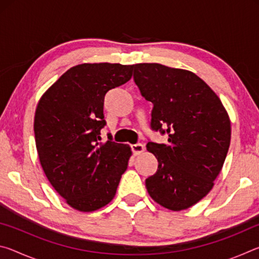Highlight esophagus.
Listing matches in <instances>:
<instances>
[{"label": "esophagus", "mask_w": 259, "mask_h": 259, "mask_svg": "<svg viewBox=\"0 0 259 259\" xmlns=\"http://www.w3.org/2000/svg\"><path fill=\"white\" fill-rule=\"evenodd\" d=\"M144 150H145V147H144L143 144H134V145H131V151H133L134 155H139L142 154V153L144 152Z\"/></svg>", "instance_id": "1"}]
</instances>
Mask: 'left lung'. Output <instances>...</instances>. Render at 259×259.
Masks as SVG:
<instances>
[{
  "label": "left lung",
  "instance_id": "1",
  "mask_svg": "<svg viewBox=\"0 0 259 259\" xmlns=\"http://www.w3.org/2000/svg\"><path fill=\"white\" fill-rule=\"evenodd\" d=\"M134 80L153 104L151 128L168 143H147L157 170L146 179L151 198L172 211L198 203L221 172L231 142V121L207 83L186 69L161 64L133 65Z\"/></svg>",
  "mask_w": 259,
  "mask_h": 259
}]
</instances>
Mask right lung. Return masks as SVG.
<instances>
[{"label": "right lung", "mask_w": 259, "mask_h": 259, "mask_svg": "<svg viewBox=\"0 0 259 259\" xmlns=\"http://www.w3.org/2000/svg\"><path fill=\"white\" fill-rule=\"evenodd\" d=\"M133 65L81 64L65 72L37 104L35 144L48 181L72 208L90 212L115 196L133 153L126 144L100 143L104 98L128 82Z\"/></svg>", "instance_id": "right-lung-1"}]
</instances>
